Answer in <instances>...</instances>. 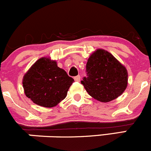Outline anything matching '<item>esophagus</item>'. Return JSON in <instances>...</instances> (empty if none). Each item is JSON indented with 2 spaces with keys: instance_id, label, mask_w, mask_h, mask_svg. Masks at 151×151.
I'll use <instances>...</instances> for the list:
<instances>
[{
  "instance_id": "obj_1",
  "label": "esophagus",
  "mask_w": 151,
  "mask_h": 151,
  "mask_svg": "<svg viewBox=\"0 0 151 151\" xmlns=\"http://www.w3.org/2000/svg\"><path fill=\"white\" fill-rule=\"evenodd\" d=\"M74 80H75L76 81H77V82L80 81V80H81V76H76V77H74Z\"/></svg>"
}]
</instances>
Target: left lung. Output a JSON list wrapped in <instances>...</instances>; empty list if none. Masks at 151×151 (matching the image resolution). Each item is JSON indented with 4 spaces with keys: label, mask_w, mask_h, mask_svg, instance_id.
<instances>
[{
    "label": "left lung",
    "mask_w": 151,
    "mask_h": 151,
    "mask_svg": "<svg viewBox=\"0 0 151 151\" xmlns=\"http://www.w3.org/2000/svg\"><path fill=\"white\" fill-rule=\"evenodd\" d=\"M87 77L81 83L94 99L103 103L113 101L121 95L128 85V71L111 53L97 49L86 63Z\"/></svg>",
    "instance_id": "1"
}]
</instances>
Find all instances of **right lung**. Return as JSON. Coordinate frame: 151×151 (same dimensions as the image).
I'll return each mask as SVG.
<instances>
[{"instance_id": "right-lung-1", "label": "right lung", "mask_w": 151, "mask_h": 151, "mask_svg": "<svg viewBox=\"0 0 151 151\" xmlns=\"http://www.w3.org/2000/svg\"><path fill=\"white\" fill-rule=\"evenodd\" d=\"M73 81L65 70L58 67L56 61L42 57L25 73L23 86L25 95L34 104L51 108L66 98Z\"/></svg>"}]
</instances>
